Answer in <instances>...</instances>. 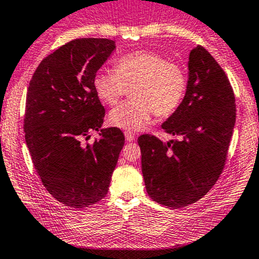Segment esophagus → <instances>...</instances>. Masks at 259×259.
Instances as JSON below:
<instances>
[{
    "label": "esophagus",
    "mask_w": 259,
    "mask_h": 259,
    "mask_svg": "<svg viewBox=\"0 0 259 259\" xmlns=\"http://www.w3.org/2000/svg\"><path fill=\"white\" fill-rule=\"evenodd\" d=\"M124 137H126V141L127 142H132L136 138V136H135V133L126 132V133H124Z\"/></svg>",
    "instance_id": "34e87169"
}]
</instances>
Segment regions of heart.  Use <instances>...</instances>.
<instances>
[{
	"mask_svg": "<svg viewBox=\"0 0 259 259\" xmlns=\"http://www.w3.org/2000/svg\"><path fill=\"white\" fill-rule=\"evenodd\" d=\"M185 71L169 63L163 55L140 51L123 55L116 62L115 71L101 69L93 80L97 97L113 106L131 90L133 100L113 108L108 122L119 130L137 132L151 122L153 115L173 113L186 91Z\"/></svg>",
	"mask_w": 259,
	"mask_h": 259,
	"instance_id": "heart-1",
	"label": "heart"
}]
</instances>
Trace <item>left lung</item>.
I'll return each instance as SVG.
<instances>
[{
	"instance_id": "8db88e82",
	"label": "left lung",
	"mask_w": 259,
	"mask_h": 259,
	"mask_svg": "<svg viewBox=\"0 0 259 259\" xmlns=\"http://www.w3.org/2000/svg\"><path fill=\"white\" fill-rule=\"evenodd\" d=\"M188 68L184 99L162 124L180 140L164 143L149 135L138 138L147 193L158 204L174 208L196 202L218 182L236 122L232 88L210 53L197 46Z\"/></svg>"
}]
</instances>
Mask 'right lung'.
<instances>
[{
    "label": "right lung",
    "mask_w": 259,
    "mask_h": 259,
    "mask_svg": "<svg viewBox=\"0 0 259 259\" xmlns=\"http://www.w3.org/2000/svg\"><path fill=\"white\" fill-rule=\"evenodd\" d=\"M115 48L105 38L69 41L41 60L29 82L27 147L43 185L66 206L86 207L106 196L124 144L118 128H102L105 108L93 85ZM91 130L100 138L84 145Z\"/></svg>",
    "instance_id": "obj_1"
}]
</instances>
